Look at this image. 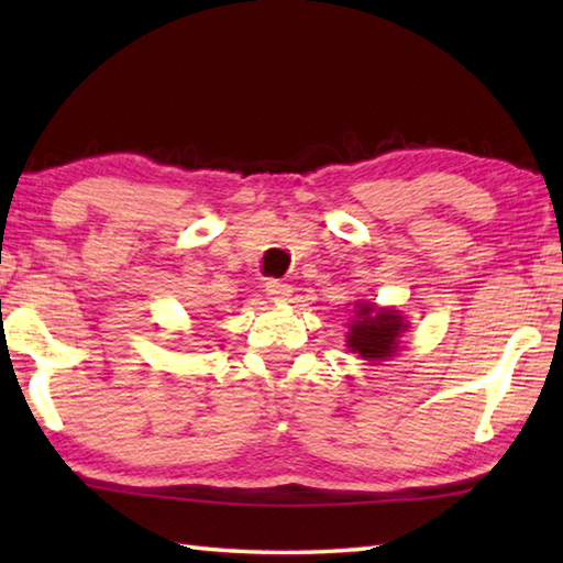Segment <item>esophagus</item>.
<instances>
[{"label":"esophagus","instance_id":"esophagus-1","mask_svg":"<svg viewBox=\"0 0 563 563\" xmlns=\"http://www.w3.org/2000/svg\"><path fill=\"white\" fill-rule=\"evenodd\" d=\"M265 292H268V298H271L273 302H285V300H290V295H292V285H288V283H278V280H271L268 285H265Z\"/></svg>","mask_w":563,"mask_h":563}]
</instances>
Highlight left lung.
<instances>
[{
  "label": "left lung",
  "instance_id": "left-lung-1",
  "mask_svg": "<svg viewBox=\"0 0 563 563\" xmlns=\"http://www.w3.org/2000/svg\"><path fill=\"white\" fill-rule=\"evenodd\" d=\"M352 312H355V320L347 325L350 352L369 362L393 357L399 347V338L409 328L402 312L377 308L375 302H357Z\"/></svg>",
  "mask_w": 563,
  "mask_h": 563
}]
</instances>
